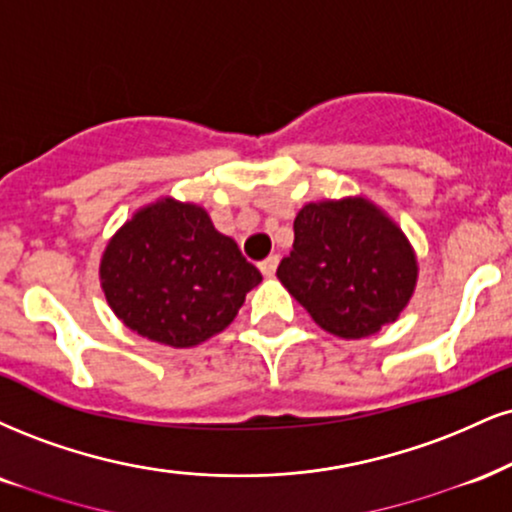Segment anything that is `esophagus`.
<instances>
[{"mask_svg":"<svg viewBox=\"0 0 512 512\" xmlns=\"http://www.w3.org/2000/svg\"><path fill=\"white\" fill-rule=\"evenodd\" d=\"M276 267H279V257H276V255H269L267 260L260 262V272H262L264 276H274Z\"/></svg>","mask_w":512,"mask_h":512,"instance_id":"esophagus-1","label":"esophagus"}]
</instances>
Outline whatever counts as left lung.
I'll list each match as a JSON object with an SVG mask.
<instances>
[{
	"label": "left lung",
	"instance_id": "obj_1",
	"mask_svg": "<svg viewBox=\"0 0 512 512\" xmlns=\"http://www.w3.org/2000/svg\"><path fill=\"white\" fill-rule=\"evenodd\" d=\"M293 250L276 276L329 334L365 338L396 322L417 283V257L367 197L310 202L293 221Z\"/></svg>",
	"mask_w": 512,
	"mask_h": 512
}]
</instances>
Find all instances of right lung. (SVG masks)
Here are the masks:
<instances>
[{"label":"right lung","instance_id":"right-lung-1","mask_svg":"<svg viewBox=\"0 0 512 512\" xmlns=\"http://www.w3.org/2000/svg\"><path fill=\"white\" fill-rule=\"evenodd\" d=\"M104 298L135 334L193 348L236 319L262 281L236 240L193 202L162 197L133 214L104 248Z\"/></svg>","mask_w":512,"mask_h":512}]
</instances>
